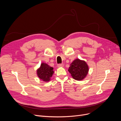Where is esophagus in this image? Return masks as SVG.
Returning a JSON list of instances; mask_svg holds the SVG:
<instances>
[{"mask_svg": "<svg viewBox=\"0 0 121 121\" xmlns=\"http://www.w3.org/2000/svg\"><path fill=\"white\" fill-rule=\"evenodd\" d=\"M57 66H58V67H63V66H64V64H58V65H57Z\"/></svg>", "mask_w": 121, "mask_h": 121, "instance_id": "esophagus-1", "label": "esophagus"}]
</instances>
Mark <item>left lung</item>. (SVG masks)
I'll return each mask as SVG.
<instances>
[{"instance_id": "1", "label": "left lung", "mask_w": 121, "mask_h": 121, "mask_svg": "<svg viewBox=\"0 0 121 121\" xmlns=\"http://www.w3.org/2000/svg\"><path fill=\"white\" fill-rule=\"evenodd\" d=\"M89 68L86 63L79 59L74 60L68 69L73 78L77 80H82L84 79L86 77Z\"/></svg>"}]
</instances>
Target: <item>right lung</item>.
Wrapping results in <instances>:
<instances>
[{"label": "right lung", "instance_id": "right-lung-1", "mask_svg": "<svg viewBox=\"0 0 121 121\" xmlns=\"http://www.w3.org/2000/svg\"><path fill=\"white\" fill-rule=\"evenodd\" d=\"M53 69L52 67H50L46 63H42L40 68L37 71L38 77L44 81H49L54 73Z\"/></svg>", "mask_w": 121, "mask_h": 121}]
</instances>
